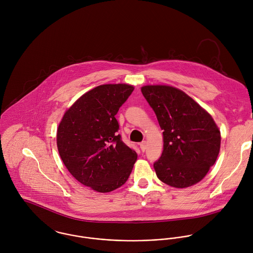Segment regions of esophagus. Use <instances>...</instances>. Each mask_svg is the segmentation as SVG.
I'll list each match as a JSON object with an SVG mask.
<instances>
[{
	"mask_svg": "<svg viewBox=\"0 0 253 253\" xmlns=\"http://www.w3.org/2000/svg\"><path fill=\"white\" fill-rule=\"evenodd\" d=\"M139 146H140V149L144 152L145 150H146V148H147V142H146V141H142V142L139 144Z\"/></svg>",
	"mask_w": 253,
	"mask_h": 253,
	"instance_id": "esophagus-1",
	"label": "esophagus"
}]
</instances>
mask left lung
Here are the masks:
<instances>
[{
	"label": "left lung",
	"instance_id": "1",
	"mask_svg": "<svg viewBox=\"0 0 253 253\" xmlns=\"http://www.w3.org/2000/svg\"><path fill=\"white\" fill-rule=\"evenodd\" d=\"M141 91L164 130V151L154 163L158 178L175 188L200 182L220 150V130L212 117L173 86L145 85Z\"/></svg>",
	"mask_w": 253,
	"mask_h": 253
}]
</instances>
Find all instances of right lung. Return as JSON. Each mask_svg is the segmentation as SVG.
<instances>
[{
    "label": "right lung",
    "instance_id": "1",
    "mask_svg": "<svg viewBox=\"0 0 253 253\" xmlns=\"http://www.w3.org/2000/svg\"><path fill=\"white\" fill-rule=\"evenodd\" d=\"M134 87L102 84L82 95L64 114L57 128V148L63 164L84 186L111 192L128 179L136 152L118 134L116 114Z\"/></svg>",
    "mask_w": 253,
    "mask_h": 253
}]
</instances>
